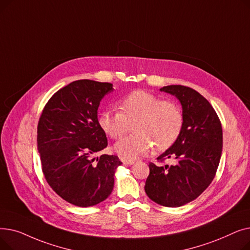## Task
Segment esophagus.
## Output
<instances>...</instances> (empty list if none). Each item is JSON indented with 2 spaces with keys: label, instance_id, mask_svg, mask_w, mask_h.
<instances>
[{
  "label": "esophagus",
  "instance_id": "esophagus-1",
  "mask_svg": "<svg viewBox=\"0 0 250 250\" xmlns=\"http://www.w3.org/2000/svg\"><path fill=\"white\" fill-rule=\"evenodd\" d=\"M121 161L125 165H133L135 163V160H128V159H125V158H121Z\"/></svg>",
  "mask_w": 250,
  "mask_h": 250
}]
</instances>
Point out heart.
Masks as SVG:
<instances>
[{
	"instance_id": "obj_1",
	"label": "heart",
	"mask_w": 250,
	"mask_h": 250,
	"mask_svg": "<svg viewBox=\"0 0 250 250\" xmlns=\"http://www.w3.org/2000/svg\"><path fill=\"white\" fill-rule=\"evenodd\" d=\"M133 122L135 133L114 146L122 158L129 160L147 154L153 146L156 151L171 147L181 134L183 113L173 100L136 90L121 99L120 110L106 108L98 115L100 128L111 139L123 137Z\"/></svg>"
}]
</instances>
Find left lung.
<instances>
[{
  "mask_svg": "<svg viewBox=\"0 0 250 250\" xmlns=\"http://www.w3.org/2000/svg\"><path fill=\"white\" fill-rule=\"evenodd\" d=\"M160 90L180 101L183 126L177 141L157 158H173L175 163H150L145 191L153 202L175 208L195 200L211 185L221 159L223 132L215 109L199 92L181 85Z\"/></svg>",
  "mask_w": 250,
  "mask_h": 250,
  "instance_id": "8db88e82",
  "label": "left lung"
}]
</instances>
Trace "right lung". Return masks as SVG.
Returning <instances> with one entry per match:
<instances>
[{
    "instance_id": "1",
    "label": "right lung",
    "mask_w": 250,
    "mask_h": 250,
    "mask_svg": "<svg viewBox=\"0 0 250 250\" xmlns=\"http://www.w3.org/2000/svg\"><path fill=\"white\" fill-rule=\"evenodd\" d=\"M112 84L78 80L50 97L37 125V149L44 177L57 194L77 207H92L111 193L115 169L122 165L115 155L93 156L107 147L98 125L101 99Z\"/></svg>"
}]
</instances>
